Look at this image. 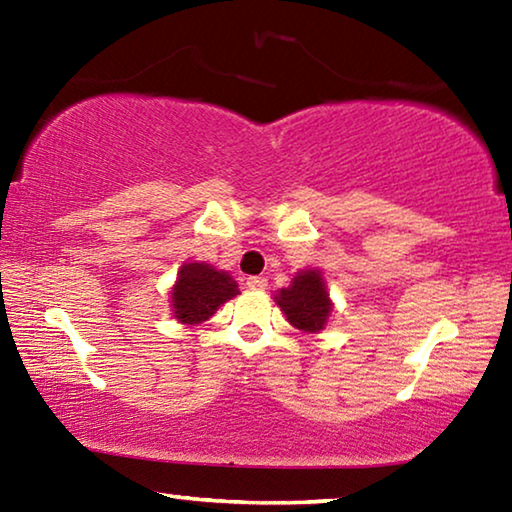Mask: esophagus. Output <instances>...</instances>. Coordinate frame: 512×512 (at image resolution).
Here are the masks:
<instances>
[{"instance_id":"obj_1","label":"esophagus","mask_w":512,"mask_h":512,"mask_svg":"<svg viewBox=\"0 0 512 512\" xmlns=\"http://www.w3.org/2000/svg\"><path fill=\"white\" fill-rule=\"evenodd\" d=\"M246 284H248V289H257V291H262V289L268 287L266 277H259V275H250L248 280H246Z\"/></svg>"}]
</instances>
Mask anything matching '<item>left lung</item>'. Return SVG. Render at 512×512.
Returning a JSON list of instances; mask_svg holds the SVG:
<instances>
[{
    "instance_id": "1",
    "label": "left lung",
    "mask_w": 512,
    "mask_h": 512,
    "mask_svg": "<svg viewBox=\"0 0 512 512\" xmlns=\"http://www.w3.org/2000/svg\"><path fill=\"white\" fill-rule=\"evenodd\" d=\"M275 305L289 323L305 334H320L334 311L320 268H302L291 277L289 287L275 293Z\"/></svg>"
}]
</instances>
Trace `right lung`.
Segmentation results:
<instances>
[{"label": "right lung", "instance_id": "add662e5", "mask_svg": "<svg viewBox=\"0 0 512 512\" xmlns=\"http://www.w3.org/2000/svg\"><path fill=\"white\" fill-rule=\"evenodd\" d=\"M173 318L183 325H201L225 302L239 296V284L228 271L205 262H185L171 287Z\"/></svg>", "mask_w": 512, "mask_h": 512}]
</instances>
